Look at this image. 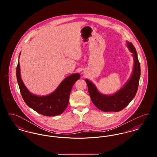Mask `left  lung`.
<instances>
[{
  "instance_id": "obj_1",
  "label": "left lung",
  "mask_w": 157,
  "mask_h": 157,
  "mask_svg": "<svg viewBox=\"0 0 157 157\" xmlns=\"http://www.w3.org/2000/svg\"><path fill=\"white\" fill-rule=\"evenodd\" d=\"M127 45L129 51L133 53L134 69L129 80L118 92L110 96L105 95L98 91L97 88L92 82L85 79L93 104L102 111L118 112L122 110L130 103L136 94L141 75L140 63L134 45L128 42Z\"/></svg>"
}]
</instances>
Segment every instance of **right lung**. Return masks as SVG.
I'll use <instances>...</instances> for the list:
<instances>
[{
  "instance_id": "right-lung-1",
  "label": "right lung",
  "mask_w": 157,
  "mask_h": 157,
  "mask_svg": "<svg viewBox=\"0 0 157 157\" xmlns=\"http://www.w3.org/2000/svg\"><path fill=\"white\" fill-rule=\"evenodd\" d=\"M80 77L79 74L70 75L60 83L51 94L39 97L31 94L25 86L21 77L19 62L16 67L17 81L25 102L36 112L44 116H56L66 109L72 86Z\"/></svg>"
}]
</instances>
